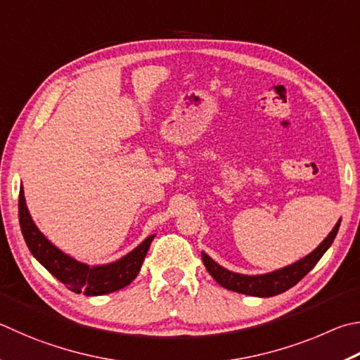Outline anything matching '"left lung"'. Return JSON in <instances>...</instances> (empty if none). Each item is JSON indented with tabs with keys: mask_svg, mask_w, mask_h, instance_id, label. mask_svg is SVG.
<instances>
[{
	"mask_svg": "<svg viewBox=\"0 0 360 360\" xmlns=\"http://www.w3.org/2000/svg\"><path fill=\"white\" fill-rule=\"evenodd\" d=\"M340 221L342 220L337 221L335 226L332 228V231L328 234V238H326L310 255H307L305 258L299 259L297 263L294 264L282 267V269L278 271L263 274V276H244V274L228 271L225 267L215 263L212 258H209L205 252H201V259L215 282L226 290L257 297L277 296V294L292 288L299 280H302L307 274L316 266L318 261L321 259V257L326 253V250H328L332 243H334L340 228Z\"/></svg>",
	"mask_w": 360,
	"mask_h": 360,
	"instance_id": "8db88e82",
	"label": "left lung"
}]
</instances>
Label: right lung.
Here are the masks:
<instances>
[{
  "label": "right lung",
  "instance_id": "obj_1",
  "mask_svg": "<svg viewBox=\"0 0 360 360\" xmlns=\"http://www.w3.org/2000/svg\"><path fill=\"white\" fill-rule=\"evenodd\" d=\"M18 219H20L25 243L32 257L70 291L77 294L83 292L84 296H102L127 286L139 276L149 245L154 239V236L146 238L139 247L115 263L91 267L61 252L39 231L26 207L23 187L18 195Z\"/></svg>",
  "mask_w": 360,
  "mask_h": 360
}]
</instances>
